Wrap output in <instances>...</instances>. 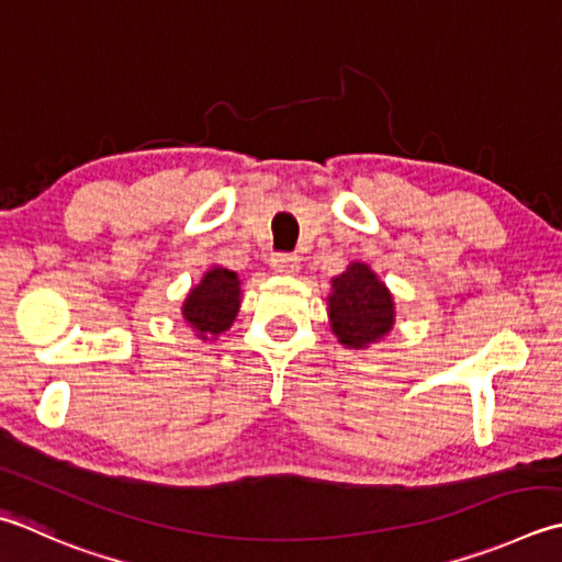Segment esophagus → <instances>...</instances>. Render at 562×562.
I'll return each instance as SVG.
<instances>
[{"label": "esophagus", "mask_w": 562, "mask_h": 562, "mask_svg": "<svg viewBox=\"0 0 562 562\" xmlns=\"http://www.w3.org/2000/svg\"><path fill=\"white\" fill-rule=\"evenodd\" d=\"M270 268L278 274H296L300 272V258L288 256V252H280V256H272Z\"/></svg>", "instance_id": "1"}]
</instances>
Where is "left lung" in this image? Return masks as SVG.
I'll list each match as a JSON object with an SVG mask.
<instances>
[{
  "label": "left lung",
  "mask_w": 562,
  "mask_h": 562,
  "mask_svg": "<svg viewBox=\"0 0 562 562\" xmlns=\"http://www.w3.org/2000/svg\"><path fill=\"white\" fill-rule=\"evenodd\" d=\"M328 324L340 346L366 350L394 328V296L368 262L353 260L331 280Z\"/></svg>",
  "instance_id": "8db88e82"
}]
</instances>
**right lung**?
I'll return each instance as SVG.
<instances>
[{"label":"right lung","instance_id":"add662e5","mask_svg":"<svg viewBox=\"0 0 562 562\" xmlns=\"http://www.w3.org/2000/svg\"><path fill=\"white\" fill-rule=\"evenodd\" d=\"M240 296L244 292H240L238 274L222 266H212L184 296V324L192 328L196 338L216 340L236 322Z\"/></svg>","mask_w":562,"mask_h":562}]
</instances>
